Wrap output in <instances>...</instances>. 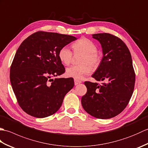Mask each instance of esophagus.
<instances>
[{
    "label": "esophagus",
    "mask_w": 148,
    "mask_h": 148,
    "mask_svg": "<svg viewBox=\"0 0 148 148\" xmlns=\"http://www.w3.org/2000/svg\"><path fill=\"white\" fill-rule=\"evenodd\" d=\"M81 83V81L78 80V79H74V84H75V85H77V84H80Z\"/></svg>",
    "instance_id": "esophagus-1"
}]
</instances>
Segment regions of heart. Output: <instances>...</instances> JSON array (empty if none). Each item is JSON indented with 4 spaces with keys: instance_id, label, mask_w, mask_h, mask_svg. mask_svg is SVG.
<instances>
[{
    "instance_id": "1",
    "label": "heart",
    "mask_w": 148,
    "mask_h": 148,
    "mask_svg": "<svg viewBox=\"0 0 148 148\" xmlns=\"http://www.w3.org/2000/svg\"><path fill=\"white\" fill-rule=\"evenodd\" d=\"M76 55L82 53L80 63L82 65H72L66 69V74L68 77L76 79H82L91 72V67H95L99 62V56L97 54V46L92 40L86 38H81L74 42L72 45ZM73 53L67 46L62 47L58 51L60 60L65 65H68L73 60Z\"/></svg>"
}]
</instances>
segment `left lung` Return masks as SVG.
<instances>
[{"instance_id": "obj_1", "label": "left lung", "mask_w": 148, "mask_h": 148, "mask_svg": "<svg viewBox=\"0 0 148 148\" xmlns=\"http://www.w3.org/2000/svg\"><path fill=\"white\" fill-rule=\"evenodd\" d=\"M92 37L100 43L103 53L92 77L106 83L84 82L87 92L81 98V104L93 117L109 119L119 114L128 105L136 75L130 51L123 40L108 33L93 34Z\"/></svg>"}]
</instances>
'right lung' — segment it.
<instances>
[{
	"label": "right lung",
	"mask_w": 148,
	"mask_h": 148,
	"mask_svg": "<svg viewBox=\"0 0 148 148\" xmlns=\"http://www.w3.org/2000/svg\"><path fill=\"white\" fill-rule=\"evenodd\" d=\"M75 40L72 36L39 31L18 48L10 68V81L19 105L28 114L42 118L60 108L74 87V79L51 77L65 72L58 51Z\"/></svg>",
	"instance_id": "right-lung-1"
}]
</instances>
